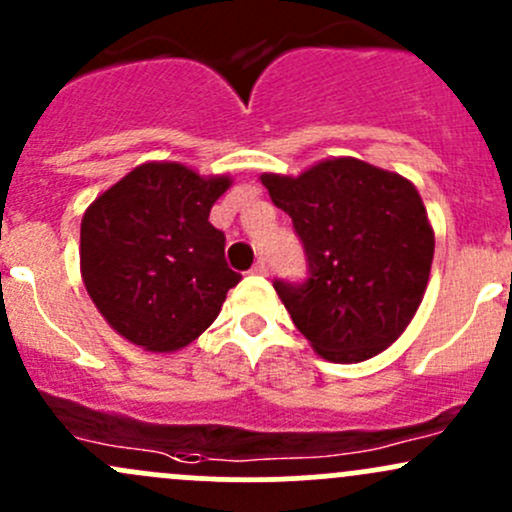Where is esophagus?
I'll use <instances>...</instances> for the list:
<instances>
[{"label": "esophagus", "mask_w": 512, "mask_h": 512, "mask_svg": "<svg viewBox=\"0 0 512 512\" xmlns=\"http://www.w3.org/2000/svg\"><path fill=\"white\" fill-rule=\"evenodd\" d=\"M267 270H270V267H267V262L262 260V257L255 262V265H252V272L255 274H267Z\"/></svg>", "instance_id": "obj_1"}]
</instances>
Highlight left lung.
Masks as SVG:
<instances>
[{"instance_id": "left-lung-1", "label": "left lung", "mask_w": 512, "mask_h": 512, "mask_svg": "<svg viewBox=\"0 0 512 512\" xmlns=\"http://www.w3.org/2000/svg\"><path fill=\"white\" fill-rule=\"evenodd\" d=\"M260 181L304 245L309 277L274 279L294 326L333 363L383 353L417 314L432 270L434 230L412 181L353 157Z\"/></svg>"}]
</instances>
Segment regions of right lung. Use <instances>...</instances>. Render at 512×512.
<instances>
[{
    "label": "right lung",
    "mask_w": 512,
    "mask_h": 512,
    "mask_svg": "<svg viewBox=\"0 0 512 512\" xmlns=\"http://www.w3.org/2000/svg\"><path fill=\"white\" fill-rule=\"evenodd\" d=\"M228 176L149 161L90 203L80 223V272L105 321L144 351L188 346L220 314L240 274L208 215Z\"/></svg>",
    "instance_id": "1"
}]
</instances>
